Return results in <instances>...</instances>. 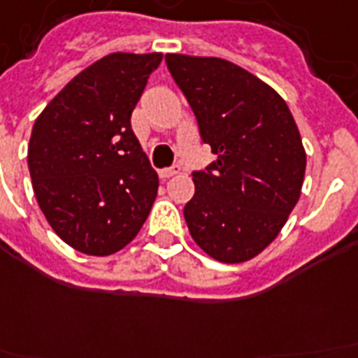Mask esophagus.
Here are the masks:
<instances>
[{"label": "esophagus", "mask_w": 358, "mask_h": 358, "mask_svg": "<svg viewBox=\"0 0 358 358\" xmlns=\"http://www.w3.org/2000/svg\"><path fill=\"white\" fill-rule=\"evenodd\" d=\"M178 172H180V166L178 165H176V166H169V169H163V171H159V176H161V178H163V180H166V178H171V176H176Z\"/></svg>", "instance_id": "1"}]
</instances>
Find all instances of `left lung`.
<instances>
[{
	"instance_id": "8db88e82",
	"label": "left lung",
	"mask_w": 358,
	"mask_h": 358,
	"mask_svg": "<svg viewBox=\"0 0 358 358\" xmlns=\"http://www.w3.org/2000/svg\"><path fill=\"white\" fill-rule=\"evenodd\" d=\"M165 60L216 155L206 171L193 172L195 195L184 206L189 233L214 260H250L279 235L300 199V131L287 102L241 66L189 55Z\"/></svg>"
}]
</instances>
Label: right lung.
<instances>
[{
	"mask_svg": "<svg viewBox=\"0 0 358 358\" xmlns=\"http://www.w3.org/2000/svg\"><path fill=\"white\" fill-rule=\"evenodd\" d=\"M161 52H112L85 68L34 123L28 169L41 213L66 245L110 256L131 243L159 178L131 115Z\"/></svg>",
	"mask_w": 358,
	"mask_h": 358,
	"instance_id": "obj_1",
	"label": "right lung"
}]
</instances>
